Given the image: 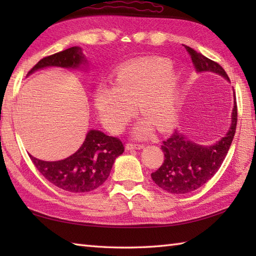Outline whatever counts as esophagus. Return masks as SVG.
<instances>
[{
  "label": "esophagus",
  "mask_w": 256,
  "mask_h": 256,
  "mask_svg": "<svg viewBox=\"0 0 256 256\" xmlns=\"http://www.w3.org/2000/svg\"><path fill=\"white\" fill-rule=\"evenodd\" d=\"M144 145L143 144H138V143H126L125 145V148L126 150H140L143 148Z\"/></svg>",
  "instance_id": "1"
}]
</instances>
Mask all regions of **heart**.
<instances>
[{
    "label": "heart",
    "mask_w": 256,
    "mask_h": 256,
    "mask_svg": "<svg viewBox=\"0 0 256 256\" xmlns=\"http://www.w3.org/2000/svg\"><path fill=\"white\" fill-rule=\"evenodd\" d=\"M145 120L135 134L146 138L150 125L167 131L178 118L180 94L172 64L164 59H144L128 64L118 72L113 88L101 86L96 94V106L108 131L120 133L135 114V106Z\"/></svg>",
    "instance_id": "obj_1"
}]
</instances>
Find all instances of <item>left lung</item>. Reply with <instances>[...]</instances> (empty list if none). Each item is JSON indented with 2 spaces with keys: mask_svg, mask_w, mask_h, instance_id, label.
<instances>
[{
  "mask_svg": "<svg viewBox=\"0 0 256 256\" xmlns=\"http://www.w3.org/2000/svg\"><path fill=\"white\" fill-rule=\"evenodd\" d=\"M198 72H212L230 80L224 69L218 62L206 58L192 47L184 45ZM238 123V106L234 94L231 128L219 142L210 146H200L184 138L177 131L170 138L162 140V150L164 162L152 179L157 186L172 194H182L209 182L219 170L234 138Z\"/></svg>",
  "mask_w": 256,
  "mask_h": 256,
  "instance_id": "left-lung-1",
  "label": "left lung"
}]
</instances>
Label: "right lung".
Segmentation results:
<instances>
[{
	"label": "right lung",
	"instance_id": "add662e5",
	"mask_svg": "<svg viewBox=\"0 0 256 256\" xmlns=\"http://www.w3.org/2000/svg\"><path fill=\"white\" fill-rule=\"evenodd\" d=\"M84 62L79 47H72L40 59L28 74L37 69L57 66L78 67ZM124 152L121 140L91 130L81 148L58 162H45L30 155L32 164L48 182L69 192H88L100 187L110 175L113 162Z\"/></svg>",
	"mask_w": 256,
	"mask_h": 256
}]
</instances>
